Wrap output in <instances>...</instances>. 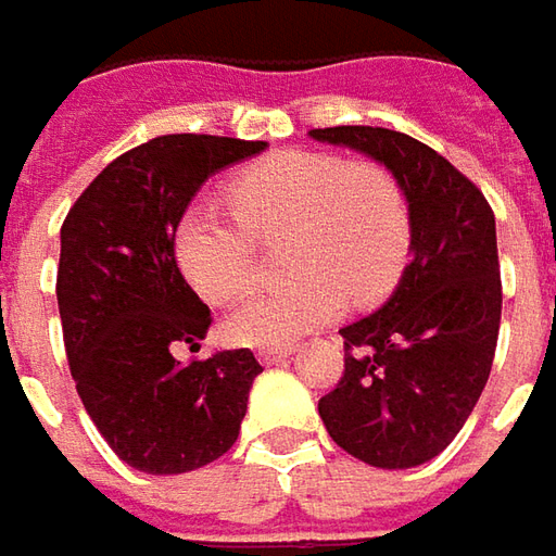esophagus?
Here are the masks:
<instances>
[{"label": "esophagus", "instance_id": "34e87169", "mask_svg": "<svg viewBox=\"0 0 556 556\" xmlns=\"http://www.w3.org/2000/svg\"><path fill=\"white\" fill-rule=\"evenodd\" d=\"M289 354H292V348H261L258 359L267 363V366H274V363H282Z\"/></svg>", "mask_w": 556, "mask_h": 556}]
</instances>
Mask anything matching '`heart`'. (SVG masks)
Instances as JSON below:
<instances>
[{
    "label": "heart",
    "instance_id": "1",
    "mask_svg": "<svg viewBox=\"0 0 556 556\" xmlns=\"http://www.w3.org/2000/svg\"><path fill=\"white\" fill-rule=\"evenodd\" d=\"M237 218L190 202L175 220L172 255L212 304L242 295L255 279V237L289 240L295 282L258 292L227 319L249 348H282L332 323L348 295L366 307L400 282L412 252V208L400 178L372 160L282 150L230 184Z\"/></svg>",
    "mask_w": 556,
    "mask_h": 556
}]
</instances>
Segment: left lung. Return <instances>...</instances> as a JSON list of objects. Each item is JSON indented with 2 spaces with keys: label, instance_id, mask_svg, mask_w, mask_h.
I'll return each mask as SVG.
<instances>
[{
  "label": "left lung",
  "instance_id": "8db88e82",
  "mask_svg": "<svg viewBox=\"0 0 556 556\" xmlns=\"http://www.w3.org/2000/svg\"><path fill=\"white\" fill-rule=\"evenodd\" d=\"M311 138L384 163L409 197V267L384 307L341 329L344 372L319 418L359 462L415 468L450 446L486 388L502 323L495 215L477 184L403 131L336 125Z\"/></svg>",
  "mask_w": 556,
  "mask_h": 556
}]
</instances>
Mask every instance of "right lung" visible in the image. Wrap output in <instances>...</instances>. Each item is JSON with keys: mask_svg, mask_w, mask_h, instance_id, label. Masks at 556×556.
Masks as SVG:
<instances>
[{"mask_svg": "<svg viewBox=\"0 0 556 556\" xmlns=\"http://www.w3.org/2000/svg\"><path fill=\"white\" fill-rule=\"evenodd\" d=\"M264 141L163 135L116 156L61 227L58 311L70 375L110 450L147 473H184L240 437L261 363L249 348L200 351L212 311L172 255L175 220L218 168Z\"/></svg>", "mask_w": 556, "mask_h": 556, "instance_id": "obj_1", "label": "right lung"}]
</instances>
